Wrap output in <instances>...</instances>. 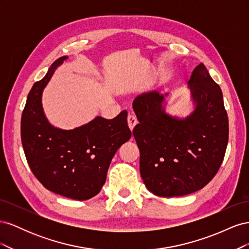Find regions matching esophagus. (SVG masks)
Segmentation results:
<instances>
[{"instance_id": "obj_1", "label": "esophagus", "mask_w": 249, "mask_h": 249, "mask_svg": "<svg viewBox=\"0 0 249 249\" xmlns=\"http://www.w3.org/2000/svg\"><path fill=\"white\" fill-rule=\"evenodd\" d=\"M138 124V122H137V118H136V116L135 115H129L127 116V125H129V127H130V130L131 131H133V129L135 127V125H136Z\"/></svg>"}]
</instances>
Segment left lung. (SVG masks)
<instances>
[{"label":"left lung","mask_w":249,"mask_h":249,"mask_svg":"<svg viewBox=\"0 0 249 249\" xmlns=\"http://www.w3.org/2000/svg\"><path fill=\"white\" fill-rule=\"evenodd\" d=\"M189 86L196 107L184 119L164 112V96L157 91L133 103L139 122L133 135L140 150V175L158 196H183L201 189L219 170L227 150L229 118L219 85L200 63Z\"/></svg>","instance_id":"1"}]
</instances>
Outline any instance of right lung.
Returning <instances> with one entry per match:
<instances>
[{
	"label": "right lung",
	"mask_w": 249,
	"mask_h": 249,
	"mask_svg": "<svg viewBox=\"0 0 249 249\" xmlns=\"http://www.w3.org/2000/svg\"><path fill=\"white\" fill-rule=\"evenodd\" d=\"M66 58L57 59L30 90L20 136L29 166L44 188L71 199L86 200L101 191L113 156L132 134L125 110L113 119L97 116L69 131L50 124L41 106L42 90Z\"/></svg>",
	"instance_id": "obj_1"
}]
</instances>
